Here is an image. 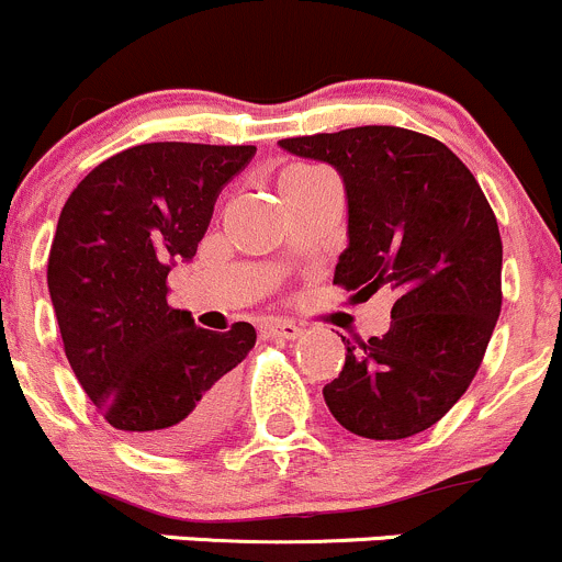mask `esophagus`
Here are the masks:
<instances>
[{
  "instance_id": "esophagus-1",
  "label": "esophagus",
  "mask_w": 562,
  "mask_h": 562,
  "mask_svg": "<svg viewBox=\"0 0 562 562\" xmlns=\"http://www.w3.org/2000/svg\"><path fill=\"white\" fill-rule=\"evenodd\" d=\"M262 333L265 338H281V341H292V338H297L300 333V327L294 325V322H286V319H270V322H265L262 325Z\"/></svg>"
}]
</instances>
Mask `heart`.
<instances>
[{
  "label": "heart",
  "mask_w": 562,
  "mask_h": 562,
  "mask_svg": "<svg viewBox=\"0 0 562 562\" xmlns=\"http://www.w3.org/2000/svg\"><path fill=\"white\" fill-rule=\"evenodd\" d=\"M322 169H316V166H292V169H286L281 175V180H279V188H283V186H289V182H297V180H305V177H314V175H319Z\"/></svg>",
  "instance_id": "obj_1"
}]
</instances>
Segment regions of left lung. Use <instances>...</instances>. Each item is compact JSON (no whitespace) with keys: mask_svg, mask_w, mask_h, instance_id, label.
Returning <instances> with one entry per match:
<instances>
[{"mask_svg":"<svg viewBox=\"0 0 562 562\" xmlns=\"http://www.w3.org/2000/svg\"><path fill=\"white\" fill-rule=\"evenodd\" d=\"M325 160L347 191V251L333 283L369 300L396 294L391 330L347 344L322 387L333 418L358 437L404 440L435 426L470 387L503 305V240L472 171L424 133L393 125L281 138Z\"/></svg>","mask_w":562,"mask_h":562,"instance_id":"8db88e82","label":"left lung"}]
</instances>
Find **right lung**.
<instances>
[{"instance_id": "right-lung-1", "label": "right lung", "mask_w": 562, "mask_h": 562, "mask_svg": "<svg viewBox=\"0 0 562 562\" xmlns=\"http://www.w3.org/2000/svg\"><path fill=\"white\" fill-rule=\"evenodd\" d=\"M257 147L153 142L76 186L48 254V292L76 380L114 429L158 453H191L226 429L248 322L215 333L171 308L166 279L196 257L218 193Z\"/></svg>"}]
</instances>
